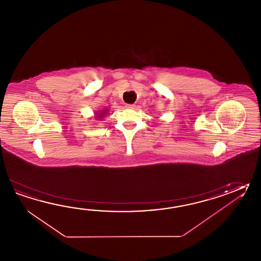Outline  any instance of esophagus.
Returning a JSON list of instances; mask_svg holds the SVG:
<instances>
[{"label":"esophagus","mask_w":261,"mask_h":261,"mask_svg":"<svg viewBox=\"0 0 261 261\" xmlns=\"http://www.w3.org/2000/svg\"><path fill=\"white\" fill-rule=\"evenodd\" d=\"M125 107H126L127 109H133L134 107H135V105H134V104H126Z\"/></svg>","instance_id":"obj_1"}]
</instances>
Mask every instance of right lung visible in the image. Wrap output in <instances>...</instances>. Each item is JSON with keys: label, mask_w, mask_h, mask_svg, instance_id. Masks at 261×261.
Returning <instances> with one entry per match:
<instances>
[{"label": "right lung", "mask_w": 261, "mask_h": 261, "mask_svg": "<svg viewBox=\"0 0 261 261\" xmlns=\"http://www.w3.org/2000/svg\"><path fill=\"white\" fill-rule=\"evenodd\" d=\"M105 113H106V111H105V112H101V113H100V114H101V115H96V116H99V117L101 118L102 116H103V115H104V114H105Z\"/></svg>", "instance_id": "1"}]
</instances>
